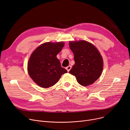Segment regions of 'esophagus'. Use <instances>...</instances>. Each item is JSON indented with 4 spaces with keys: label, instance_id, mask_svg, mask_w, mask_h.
I'll return each instance as SVG.
<instances>
[{
    "label": "esophagus",
    "instance_id": "1",
    "mask_svg": "<svg viewBox=\"0 0 130 130\" xmlns=\"http://www.w3.org/2000/svg\"><path fill=\"white\" fill-rule=\"evenodd\" d=\"M71 69H72V66H71V65H69V66H67V67L66 68V69L67 70V72H69V71L71 70Z\"/></svg>",
    "mask_w": 130,
    "mask_h": 130
}]
</instances>
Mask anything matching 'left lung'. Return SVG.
Segmentation results:
<instances>
[{
    "label": "left lung",
    "instance_id": "8db88e82",
    "mask_svg": "<svg viewBox=\"0 0 130 130\" xmlns=\"http://www.w3.org/2000/svg\"><path fill=\"white\" fill-rule=\"evenodd\" d=\"M69 45L75 61L69 73L76 77L81 85L93 84L103 71V61L100 52L93 44L85 40L70 42Z\"/></svg>",
    "mask_w": 130,
    "mask_h": 130
}]
</instances>
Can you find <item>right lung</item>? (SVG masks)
I'll return each instance as SVG.
<instances>
[{"label": "right lung", "mask_w": 130, "mask_h": 130, "mask_svg": "<svg viewBox=\"0 0 130 130\" xmlns=\"http://www.w3.org/2000/svg\"><path fill=\"white\" fill-rule=\"evenodd\" d=\"M64 46L63 42L45 43L31 55L28 63V74L39 86L51 87L58 82L63 74L67 73L56 57Z\"/></svg>", "instance_id": "1"}]
</instances>
